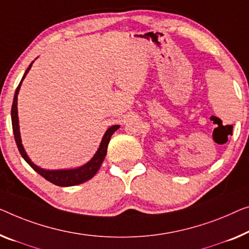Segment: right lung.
<instances>
[{"mask_svg": "<svg viewBox=\"0 0 249 249\" xmlns=\"http://www.w3.org/2000/svg\"><path fill=\"white\" fill-rule=\"evenodd\" d=\"M35 61H32L28 69L25 70L23 77L18 84V86L16 90V94H14L13 98V104H12V109H11V118H12V127H13V133H14V139H16V143L18 148V152L22 155V158L24 159L25 162L31 166V168L35 170L36 172H38L40 176H42L44 179L49 181V182L53 183L55 185H59V187H71V185H77L80 183L86 182V181L90 180L92 177L95 176L97 171L101 168L102 163L104 159L106 157L107 153V146H108L109 140L112 135L114 134L115 131H117L120 128V125H113L107 129L105 134L103 136V140L101 142V145H99L97 152H96L94 157L86 164L79 166V168L76 169H67V170H46L40 168V166L36 165L31 160H30L27 152H25L23 145H22L21 141V135H20V126H18V90H20V87L22 85V81L27 76L29 70L31 69L32 64Z\"/></svg>", "mask_w": 249, "mask_h": 249, "instance_id": "add662e5", "label": "right lung"}]
</instances>
